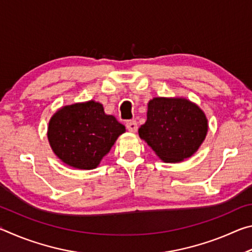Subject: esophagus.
<instances>
[{
    "label": "esophagus",
    "instance_id": "esophagus-1",
    "mask_svg": "<svg viewBox=\"0 0 252 252\" xmlns=\"http://www.w3.org/2000/svg\"><path fill=\"white\" fill-rule=\"evenodd\" d=\"M126 126V129L129 130L130 132H135L136 130H138V123H136V121H134V120L127 121Z\"/></svg>",
    "mask_w": 252,
    "mask_h": 252
}]
</instances>
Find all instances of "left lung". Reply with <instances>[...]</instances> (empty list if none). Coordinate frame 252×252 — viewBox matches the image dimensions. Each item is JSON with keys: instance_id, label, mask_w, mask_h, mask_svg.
<instances>
[{"instance_id": "1", "label": "left lung", "mask_w": 252, "mask_h": 252, "mask_svg": "<svg viewBox=\"0 0 252 252\" xmlns=\"http://www.w3.org/2000/svg\"><path fill=\"white\" fill-rule=\"evenodd\" d=\"M208 120L197 104L183 97H153L139 135L164 162H180L206 139Z\"/></svg>"}]
</instances>
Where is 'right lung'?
<instances>
[{
  "label": "right lung",
  "mask_w": 252,
  "mask_h": 252,
  "mask_svg": "<svg viewBox=\"0 0 252 252\" xmlns=\"http://www.w3.org/2000/svg\"><path fill=\"white\" fill-rule=\"evenodd\" d=\"M126 132V126L104 113L95 101L65 105L49 122L48 139L60 160L72 168L95 169Z\"/></svg>",
  "instance_id": "right-lung-1"
}]
</instances>
